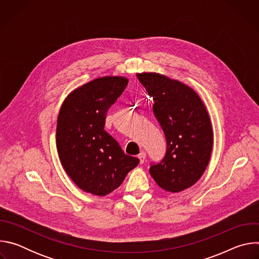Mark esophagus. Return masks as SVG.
<instances>
[{
    "label": "esophagus",
    "instance_id": "34e87169",
    "mask_svg": "<svg viewBox=\"0 0 259 259\" xmlns=\"http://www.w3.org/2000/svg\"><path fill=\"white\" fill-rule=\"evenodd\" d=\"M145 158H146V154L144 152H141L139 155H138V159H139V163L140 164H143L144 161H145Z\"/></svg>",
    "mask_w": 259,
    "mask_h": 259
}]
</instances>
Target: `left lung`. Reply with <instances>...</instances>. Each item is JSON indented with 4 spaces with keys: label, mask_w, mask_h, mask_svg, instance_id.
<instances>
[{
    "label": "left lung",
    "mask_w": 259,
    "mask_h": 259,
    "mask_svg": "<svg viewBox=\"0 0 259 259\" xmlns=\"http://www.w3.org/2000/svg\"><path fill=\"white\" fill-rule=\"evenodd\" d=\"M137 78L154 98L153 110L167 140V152L150 173L170 193L191 188L201 178L211 158L213 129L198 93L160 72H141Z\"/></svg>",
    "instance_id": "8db88e82"
}]
</instances>
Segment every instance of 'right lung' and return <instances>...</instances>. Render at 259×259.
<instances>
[{
	"instance_id": "add662e5",
	"label": "right lung",
	"mask_w": 259,
	"mask_h": 259,
	"mask_svg": "<svg viewBox=\"0 0 259 259\" xmlns=\"http://www.w3.org/2000/svg\"><path fill=\"white\" fill-rule=\"evenodd\" d=\"M127 84L121 76L96 78L72 90L59 109L55 138L60 163L79 189L94 196L114 192L139 163L104 131L107 110Z\"/></svg>"
}]
</instances>
